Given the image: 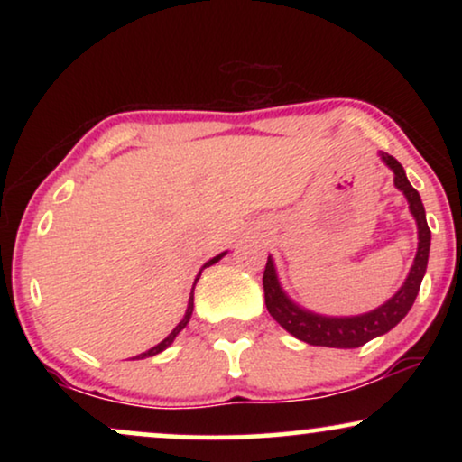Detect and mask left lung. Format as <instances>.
I'll use <instances>...</instances> for the list:
<instances>
[{
    "label": "left lung",
    "instance_id": "left-lung-1",
    "mask_svg": "<svg viewBox=\"0 0 462 462\" xmlns=\"http://www.w3.org/2000/svg\"><path fill=\"white\" fill-rule=\"evenodd\" d=\"M381 160L393 170V182L400 191L406 195L410 214L416 220V229H419V248L412 267L408 271L406 282L402 288L391 296L387 302L381 307L372 309L362 315H349V318H332V315H319L309 311V309L296 305L290 296L283 292L280 277H277L273 258H267V267L263 275L264 288V305H267L271 318L280 324L283 330L292 334L302 343L315 346H334V349H356L368 343V340L383 337L391 328H395L400 321L406 318L410 309H412L416 294L420 290V282L425 277L429 248H431V231H429L425 206H422L420 195L416 189L410 185L406 172H403L402 163L389 153H378Z\"/></svg>",
    "mask_w": 462,
    "mask_h": 462
}]
</instances>
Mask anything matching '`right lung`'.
I'll list each match as a JSON object with an SVG mask.
<instances>
[{
  "mask_svg": "<svg viewBox=\"0 0 462 462\" xmlns=\"http://www.w3.org/2000/svg\"><path fill=\"white\" fill-rule=\"evenodd\" d=\"M226 254V252H220V254H217L214 258H210V261H208L204 267L199 269V273H198V277H195V283H198V280H199V275H201V271H204L206 267H210V264H214V263H218L220 258H223ZM195 283H193V290H195ZM193 290H191V296H189V305H187V311H185V315H182V319L179 321V326L174 328L172 332L168 334L166 338L162 340V343H157L155 346H151L149 351H144V353H141V356H136V357H132V359H144V357H153V356H157V353H162L163 349H168L170 345L174 343V338L179 337V332H182L187 328V324H189V319H191V315H193Z\"/></svg>",
  "mask_w": 462,
  "mask_h": 462,
  "instance_id": "obj_1",
  "label": "right lung"
}]
</instances>
